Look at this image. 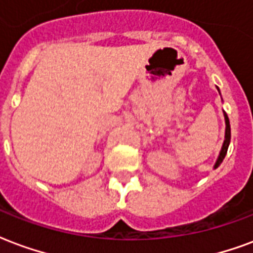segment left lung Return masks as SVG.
Listing matches in <instances>:
<instances>
[{
	"label": "left lung",
	"mask_w": 253,
	"mask_h": 253,
	"mask_svg": "<svg viewBox=\"0 0 253 253\" xmlns=\"http://www.w3.org/2000/svg\"><path fill=\"white\" fill-rule=\"evenodd\" d=\"M217 90H219V88H217ZM224 118H225V139H224V143H223V147H221L220 155H219V158H217L216 165H215V169L220 166V163L225 158V154H227V150H228V146H229V140H231V126H229V119L225 113H224Z\"/></svg>",
	"instance_id": "8db88e82"
}]
</instances>
